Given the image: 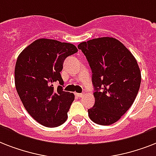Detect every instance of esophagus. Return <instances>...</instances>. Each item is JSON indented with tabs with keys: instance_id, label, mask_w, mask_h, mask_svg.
<instances>
[{
	"instance_id": "esophagus-1",
	"label": "esophagus",
	"mask_w": 156,
	"mask_h": 156,
	"mask_svg": "<svg viewBox=\"0 0 156 156\" xmlns=\"http://www.w3.org/2000/svg\"><path fill=\"white\" fill-rule=\"evenodd\" d=\"M75 95L77 96V97L81 98V97H83V93H75Z\"/></svg>"
}]
</instances>
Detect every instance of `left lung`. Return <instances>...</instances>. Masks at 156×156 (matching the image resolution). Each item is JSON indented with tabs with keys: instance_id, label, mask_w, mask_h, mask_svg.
<instances>
[{
	"instance_id": "obj_1",
	"label": "left lung",
	"mask_w": 156,
	"mask_h": 156,
	"mask_svg": "<svg viewBox=\"0 0 156 156\" xmlns=\"http://www.w3.org/2000/svg\"><path fill=\"white\" fill-rule=\"evenodd\" d=\"M92 71L95 104L88 109L93 122L109 126L115 123L133 104L141 84L137 60L118 40L102 37L78 45Z\"/></svg>"
}]
</instances>
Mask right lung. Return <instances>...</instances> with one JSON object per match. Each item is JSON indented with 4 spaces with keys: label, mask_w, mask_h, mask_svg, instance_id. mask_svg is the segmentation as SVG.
Listing matches in <instances>:
<instances>
[{
    "label": "right lung",
    "mask_w": 156,
    "mask_h": 156,
    "mask_svg": "<svg viewBox=\"0 0 156 156\" xmlns=\"http://www.w3.org/2000/svg\"><path fill=\"white\" fill-rule=\"evenodd\" d=\"M78 52L69 43L39 39L23 50L14 69L17 92L28 113L46 127H56L67 120L69 109L74 100L73 93L63 91L61 72L67 56Z\"/></svg>",
    "instance_id": "obj_1"
}]
</instances>
